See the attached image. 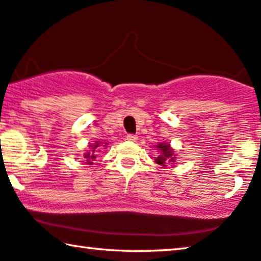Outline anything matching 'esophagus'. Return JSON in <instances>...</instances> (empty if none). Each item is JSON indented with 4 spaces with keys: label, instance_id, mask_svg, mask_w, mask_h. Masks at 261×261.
Segmentation results:
<instances>
[{
    "label": "esophagus",
    "instance_id": "obj_1",
    "mask_svg": "<svg viewBox=\"0 0 261 261\" xmlns=\"http://www.w3.org/2000/svg\"><path fill=\"white\" fill-rule=\"evenodd\" d=\"M127 140H129V141H135V140H138V135L128 134L127 135Z\"/></svg>",
    "mask_w": 261,
    "mask_h": 261
}]
</instances>
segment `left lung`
<instances>
[{
  "mask_svg": "<svg viewBox=\"0 0 261 261\" xmlns=\"http://www.w3.org/2000/svg\"><path fill=\"white\" fill-rule=\"evenodd\" d=\"M158 148L160 149V151H161V154L156 158V163L166 167V164L168 162H174V160H175L174 151H172L169 144L161 143V144H159Z\"/></svg>",
  "mask_w": 261,
  "mask_h": 261,
  "instance_id": "1",
  "label": "left lung"
}]
</instances>
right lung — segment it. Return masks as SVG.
Listing matches in <instances>:
<instances>
[{
    "label": "right lung",
    "instance_id": "1",
    "mask_svg": "<svg viewBox=\"0 0 261 261\" xmlns=\"http://www.w3.org/2000/svg\"><path fill=\"white\" fill-rule=\"evenodd\" d=\"M90 147H91L90 150H87L86 154L84 156H85L87 164H93V162H92V161H94L95 158H97V156H95V153H97V149L99 147V142L97 141L94 144H90Z\"/></svg>",
    "mask_w": 261,
    "mask_h": 261
}]
</instances>
